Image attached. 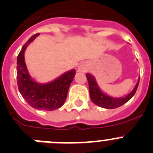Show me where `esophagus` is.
<instances>
[{"mask_svg":"<svg viewBox=\"0 0 153 153\" xmlns=\"http://www.w3.org/2000/svg\"><path fill=\"white\" fill-rule=\"evenodd\" d=\"M88 69V66L85 62L84 63H81L78 68V72H86Z\"/></svg>","mask_w":153,"mask_h":153,"instance_id":"esophagus-1","label":"esophagus"}]
</instances>
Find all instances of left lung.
I'll return each instance as SVG.
<instances>
[{"instance_id": "obj_1", "label": "left lung", "mask_w": 153, "mask_h": 153, "mask_svg": "<svg viewBox=\"0 0 153 153\" xmlns=\"http://www.w3.org/2000/svg\"><path fill=\"white\" fill-rule=\"evenodd\" d=\"M86 77L88 81V85H89V91H90V97H91V101L94 104L97 105L98 106L105 108V109H115L118 107L121 106L125 102H128V100L131 99L134 97V95L136 93L137 90L138 85H139V81L137 83L134 89L129 94H128L125 97L121 98H115L112 97H109L106 94H103L102 91L100 90L98 87L97 83L94 76L91 74H86Z\"/></svg>"}]
</instances>
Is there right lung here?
Returning <instances> with one entry per match:
<instances>
[{
	"instance_id": "1",
	"label": "right lung",
	"mask_w": 153,
	"mask_h": 153,
	"mask_svg": "<svg viewBox=\"0 0 153 153\" xmlns=\"http://www.w3.org/2000/svg\"><path fill=\"white\" fill-rule=\"evenodd\" d=\"M39 33L35 34L23 45L17 57L16 78L19 91L28 105L35 109L53 111L62 106L67 97L68 88L75 75V69L65 72L52 82L39 84L31 79L27 70L24 53L28 44Z\"/></svg>"
}]
</instances>
